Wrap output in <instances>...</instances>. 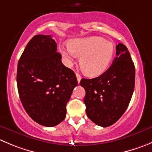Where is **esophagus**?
I'll return each mask as SVG.
<instances>
[{
  "label": "esophagus",
  "instance_id": "34e87169",
  "mask_svg": "<svg viewBox=\"0 0 152 152\" xmlns=\"http://www.w3.org/2000/svg\"><path fill=\"white\" fill-rule=\"evenodd\" d=\"M76 78H77V81H78V82H80V81H81V79H82V76H80V75L79 74V73H76Z\"/></svg>",
  "mask_w": 152,
  "mask_h": 152
}]
</instances>
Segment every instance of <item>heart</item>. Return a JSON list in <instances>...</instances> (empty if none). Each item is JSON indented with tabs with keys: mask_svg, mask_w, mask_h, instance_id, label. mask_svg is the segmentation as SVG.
<instances>
[{
	"mask_svg": "<svg viewBox=\"0 0 152 152\" xmlns=\"http://www.w3.org/2000/svg\"><path fill=\"white\" fill-rule=\"evenodd\" d=\"M60 51L69 63L80 57V66L87 75L99 76L110 65L115 53L114 45L110 41L97 36L70 41L67 46H61Z\"/></svg>",
	"mask_w": 152,
	"mask_h": 152,
	"instance_id": "b5f03b06",
	"label": "heart"
}]
</instances>
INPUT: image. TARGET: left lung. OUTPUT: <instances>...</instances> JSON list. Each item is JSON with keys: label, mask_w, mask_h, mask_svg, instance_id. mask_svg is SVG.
Here are the masks:
<instances>
[{"label": "left lung", "mask_w": 152, "mask_h": 152, "mask_svg": "<svg viewBox=\"0 0 152 152\" xmlns=\"http://www.w3.org/2000/svg\"><path fill=\"white\" fill-rule=\"evenodd\" d=\"M116 58L105 72L91 79H82L84 102L88 118L102 127L115 123L127 109L133 95L135 67L127 48L116 46Z\"/></svg>", "instance_id": "left-lung-1"}]
</instances>
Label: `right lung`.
<instances>
[{"mask_svg": "<svg viewBox=\"0 0 152 152\" xmlns=\"http://www.w3.org/2000/svg\"><path fill=\"white\" fill-rule=\"evenodd\" d=\"M61 59L51 35H36L18 63L20 102L28 115L46 127L57 126L65 119L66 105L78 85L74 72Z\"/></svg>", "mask_w": 152, "mask_h": 152, "instance_id": "add662e5", "label": "right lung"}]
</instances>
